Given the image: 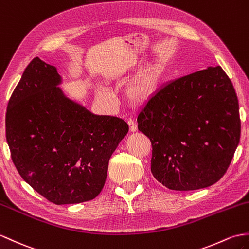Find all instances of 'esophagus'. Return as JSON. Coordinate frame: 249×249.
I'll return each instance as SVG.
<instances>
[{
	"label": "esophagus",
	"instance_id": "34e87169",
	"mask_svg": "<svg viewBox=\"0 0 249 249\" xmlns=\"http://www.w3.org/2000/svg\"><path fill=\"white\" fill-rule=\"evenodd\" d=\"M128 126H129V131L135 132L137 130V124L132 120H128Z\"/></svg>",
	"mask_w": 249,
	"mask_h": 249
}]
</instances>
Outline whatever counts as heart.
Listing matches in <instances>:
<instances>
[{
	"mask_svg": "<svg viewBox=\"0 0 249 249\" xmlns=\"http://www.w3.org/2000/svg\"><path fill=\"white\" fill-rule=\"evenodd\" d=\"M143 61H134L122 69L123 74H129L137 71ZM163 67L159 61H154L143 68L137 76L126 87L125 96L128 102L135 105H143L147 103L158 91L162 82ZM96 95L101 101L107 104L111 103V97L103 88H97Z\"/></svg>",
	"mask_w": 249,
	"mask_h": 249,
	"instance_id": "heart-1",
	"label": "heart"
}]
</instances>
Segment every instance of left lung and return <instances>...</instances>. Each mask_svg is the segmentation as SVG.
<instances>
[{
    "mask_svg": "<svg viewBox=\"0 0 249 249\" xmlns=\"http://www.w3.org/2000/svg\"><path fill=\"white\" fill-rule=\"evenodd\" d=\"M153 146L152 174L167 189L192 191L223 177L241 136L232 83L217 67L189 74L156 92L138 115Z\"/></svg>",
    "mask_w": 249,
    "mask_h": 249,
    "instance_id": "1",
    "label": "left lung"
}]
</instances>
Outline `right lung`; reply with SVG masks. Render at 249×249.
I'll return each mask as SVG.
<instances>
[{
    "label": "right lung",
    "mask_w": 249,
    "mask_h": 249,
    "mask_svg": "<svg viewBox=\"0 0 249 249\" xmlns=\"http://www.w3.org/2000/svg\"><path fill=\"white\" fill-rule=\"evenodd\" d=\"M61 83L54 66L39 57L30 62L8 102L6 140L17 171L35 191L56 205L79 204L101 193L128 125L92 113Z\"/></svg>",
    "instance_id": "1"
}]
</instances>
